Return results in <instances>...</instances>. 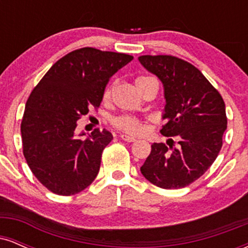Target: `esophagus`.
<instances>
[{
	"label": "esophagus",
	"instance_id": "esophagus-1",
	"mask_svg": "<svg viewBox=\"0 0 248 248\" xmlns=\"http://www.w3.org/2000/svg\"><path fill=\"white\" fill-rule=\"evenodd\" d=\"M120 138L122 139V140L126 141V142H135L136 141L135 138H133V136L128 135V134H121Z\"/></svg>",
	"mask_w": 248,
	"mask_h": 248
}]
</instances>
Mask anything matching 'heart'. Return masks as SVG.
<instances>
[{
  "instance_id": "obj_1",
  "label": "heart",
  "mask_w": 248,
  "mask_h": 248,
  "mask_svg": "<svg viewBox=\"0 0 248 248\" xmlns=\"http://www.w3.org/2000/svg\"><path fill=\"white\" fill-rule=\"evenodd\" d=\"M149 79V77H138L135 79V84L139 85L144 80ZM110 93H112V87H108L105 92V99H108L110 96ZM113 124L118 128V129L124 130V132L130 133V134H140L143 132L144 124L139 120V119L134 118V116L130 115H121L115 118L113 120Z\"/></svg>"
}]
</instances>
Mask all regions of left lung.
<instances>
[{"label": "left lung", "mask_w": 248, "mask_h": 248, "mask_svg": "<svg viewBox=\"0 0 248 248\" xmlns=\"http://www.w3.org/2000/svg\"><path fill=\"white\" fill-rule=\"evenodd\" d=\"M146 70L162 81L166 119L161 134L178 146L153 143L142 175L162 189H181L198 179L217 158L227 127L225 102L203 73L173 56H141ZM172 141V139H169Z\"/></svg>", "instance_id": "obj_1"}]
</instances>
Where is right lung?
I'll use <instances>...</instances> for the list:
<instances>
[{
  "mask_svg": "<svg viewBox=\"0 0 248 248\" xmlns=\"http://www.w3.org/2000/svg\"><path fill=\"white\" fill-rule=\"evenodd\" d=\"M130 61L126 53L75 50L56 62L31 92L21 124L23 154L51 192L76 195L94 181L113 135L94 129L82 140L84 134L76 135L77 121L100 106L110 77Z\"/></svg>",
  "mask_w": 248,
  "mask_h": 248,
  "instance_id": "obj_1",
  "label": "right lung"
}]
</instances>
